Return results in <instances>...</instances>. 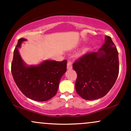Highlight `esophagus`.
Listing matches in <instances>:
<instances>
[{
  "label": "esophagus",
  "mask_w": 131,
  "mask_h": 131,
  "mask_svg": "<svg viewBox=\"0 0 131 131\" xmlns=\"http://www.w3.org/2000/svg\"><path fill=\"white\" fill-rule=\"evenodd\" d=\"M72 68H73V64H72V62L70 60H68L67 63V69L68 70H71Z\"/></svg>",
  "instance_id": "1"
}]
</instances>
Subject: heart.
Here are the masks:
<instances>
[{
  "instance_id": "obj_1",
  "label": "heart",
  "mask_w": 131,
  "mask_h": 131,
  "mask_svg": "<svg viewBox=\"0 0 131 131\" xmlns=\"http://www.w3.org/2000/svg\"><path fill=\"white\" fill-rule=\"evenodd\" d=\"M86 50H87L86 49H84L83 51H82V53H85V52H86Z\"/></svg>"
}]
</instances>
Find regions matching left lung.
<instances>
[{
    "label": "left lung",
    "mask_w": 131,
    "mask_h": 131,
    "mask_svg": "<svg viewBox=\"0 0 131 131\" xmlns=\"http://www.w3.org/2000/svg\"><path fill=\"white\" fill-rule=\"evenodd\" d=\"M77 73L75 89L87 100L104 96L115 84L119 73L118 53L112 38L106 36L97 52L82 55L73 64Z\"/></svg>",
    "instance_id": "obj_1"
}]
</instances>
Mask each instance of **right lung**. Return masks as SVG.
Masks as SVG:
<instances>
[{
    "instance_id": "add662e5",
    "label": "right lung",
    "mask_w": 131,
    "mask_h": 131,
    "mask_svg": "<svg viewBox=\"0 0 131 131\" xmlns=\"http://www.w3.org/2000/svg\"><path fill=\"white\" fill-rule=\"evenodd\" d=\"M26 40L21 38L18 41L13 53L12 74L18 88L28 98L47 101L56 95L61 78L67 71V61L46 60L37 66H27L18 49Z\"/></svg>"
}]
</instances>
